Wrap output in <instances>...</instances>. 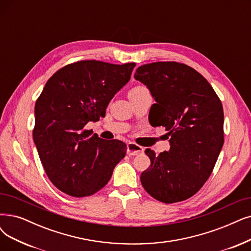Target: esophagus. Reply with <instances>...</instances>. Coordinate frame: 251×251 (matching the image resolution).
I'll return each instance as SVG.
<instances>
[{
    "label": "esophagus",
    "mask_w": 251,
    "mask_h": 251,
    "mask_svg": "<svg viewBox=\"0 0 251 251\" xmlns=\"http://www.w3.org/2000/svg\"><path fill=\"white\" fill-rule=\"evenodd\" d=\"M144 151L143 147L139 146L135 143H128L127 144V154L128 155H138Z\"/></svg>",
    "instance_id": "34e87169"
}]
</instances>
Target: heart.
I'll return each mask as SVG.
<instances>
[{
  "instance_id": "obj_1",
  "label": "heart",
  "mask_w": 251,
  "mask_h": 251,
  "mask_svg": "<svg viewBox=\"0 0 251 251\" xmlns=\"http://www.w3.org/2000/svg\"><path fill=\"white\" fill-rule=\"evenodd\" d=\"M144 91H147V89L144 88V87H142V86H137V87L133 88L131 92H136V93H138V92H144Z\"/></svg>"
}]
</instances>
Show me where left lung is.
<instances>
[{
	"label": "left lung",
	"mask_w": 251,
	"mask_h": 251,
	"mask_svg": "<svg viewBox=\"0 0 251 251\" xmlns=\"http://www.w3.org/2000/svg\"><path fill=\"white\" fill-rule=\"evenodd\" d=\"M134 77L156 102L150 109V124L165 126L170 136L169 151L155 155L145 150L151 165L141 174V183L157 201H184L207 181L223 148L222 102L207 80L184 64L143 65Z\"/></svg>",
	"instance_id": "left-lung-1"
}]
</instances>
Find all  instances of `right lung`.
Segmentation results:
<instances>
[{"label":"right lung","mask_w":251,"mask_h":251,"mask_svg":"<svg viewBox=\"0 0 251 251\" xmlns=\"http://www.w3.org/2000/svg\"><path fill=\"white\" fill-rule=\"evenodd\" d=\"M135 63L81 61L58 70L35 105L34 142L53 185L72 197L92 196L110 180L126 145L84 129L98 122L131 79Z\"/></svg>","instance_id":"obj_1"}]
</instances>
